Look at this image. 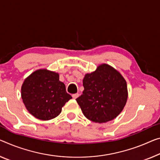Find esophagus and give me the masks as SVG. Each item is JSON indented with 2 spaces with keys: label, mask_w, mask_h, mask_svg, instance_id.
<instances>
[{
  "label": "esophagus",
  "mask_w": 160,
  "mask_h": 160,
  "mask_svg": "<svg viewBox=\"0 0 160 160\" xmlns=\"http://www.w3.org/2000/svg\"><path fill=\"white\" fill-rule=\"evenodd\" d=\"M78 96H79V94H78V93H77V94H73V95H72V97H73V99H77V98H78Z\"/></svg>",
  "instance_id": "esophagus-1"
}]
</instances>
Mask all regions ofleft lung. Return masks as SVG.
Here are the masks:
<instances>
[{
    "instance_id": "left-lung-1",
    "label": "left lung",
    "mask_w": 160,
    "mask_h": 160,
    "mask_svg": "<svg viewBox=\"0 0 160 160\" xmlns=\"http://www.w3.org/2000/svg\"><path fill=\"white\" fill-rule=\"evenodd\" d=\"M83 86V94L76 100L84 116L91 121H111L121 113L126 104V81L109 65H101L94 72L86 74Z\"/></svg>"
}]
</instances>
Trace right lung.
I'll use <instances>...</instances> for the list:
<instances>
[{"label":"right lung","instance_id":"add662e5","mask_svg":"<svg viewBox=\"0 0 160 160\" xmlns=\"http://www.w3.org/2000/svg\"><path fill=\"white\" fill-rule=\"evenodd\" d=\"M21 97L29 113L41 120L58 116L72 98L66 92L64 83L59 81L58 73L46 69L36 71L24 81Z\"/></svg>","mask_w":160,"mask_h":160}]
</instances>
